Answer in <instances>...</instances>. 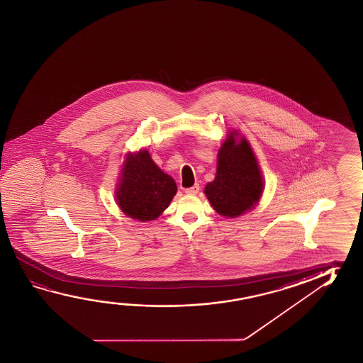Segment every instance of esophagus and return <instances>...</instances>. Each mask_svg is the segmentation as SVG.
Returning <instances> with one entry per match:
<instances>
[{"label":"esophagus","instance_id":"obj_1","mask_svg":"<svg viewBox=\"0 0 363 363\" xmlns=\"http://www.w3.org/2000/svg\"><path fill=\"white\" fill-rule=\"evenodd\" d=\"M199 190H200V186H199V184H194L192 187H189V189H186L184 190V192L187 194V195H196L197 192H199Z\"/></svg>","mask_w":363,"mask_h":363}]
</instances>
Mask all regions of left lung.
I'll return each instance as SVG.
<instances>
[{
	"label": "left lung",
	"instance_id": "obj_1",
	"mask_svg": "<svg viewBox=\"0 0 363 363\" xmlns=\"http://www.w3.org/2000/svg\"><path fill=\"white\" fill-rule=\"evenodd\" d=\"M263 190V181L250 143L226 138L218 155V169L205 194L213 208L223 216L235 218L255 208Z\"/></svg>",
	"mask_w": 363,
	"mask_h": 363
}]
</instances>
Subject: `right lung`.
<instances>
[{
    "instance_id": "1",
    "label": "right lung",
    "mask_w": 363,
    "mask_h": 363,
    "mask_svg": "<svg viewBox=\"0 0 363 363\" xmlns=\"http://www.w3.org/2000/svg\"><path fill=\"white\" fill-rule=\"evenodd\" d=\"M174 179L155 164L147 150L126 158L116 200L125 214L149 221L158 218L176 195Z\"/></svg>"
}]
</instances>
